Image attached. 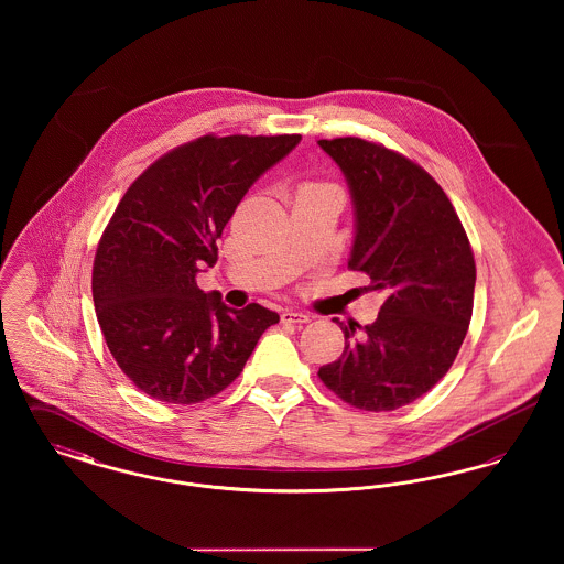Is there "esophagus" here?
Returning <instances> with one entry per match:
<instances>
[{
  "label": "esophagus",
  "mask_w": 564,
  "mask_h": 564,
  "mask_svg": "<svg viewBox=\"0 0 564 564\" xmlns=\"http://www.w3.org/2000/svg\"><path fill=\"white\" fill-rule=\"evenodd\" d=\"M281 322L308 323L311 322V317H308V315H304V313H297V311H292V308H288V311H283V315H281Z\"/></svg>",
  "instance_id": "1"
}]
</instances>
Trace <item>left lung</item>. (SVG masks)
Segmentation results:
<instances>
[{"mask_svg":"<svg viewBox=\"0 0 564 564\" xmlns=\"http://www.w3.org/2000/svg\"><path fill=\"white\" fill-rule=\"evenodd\" d=\"M317 143L349 186V269L366 272L370 290L384 294L375 323L334 319L345 350L319 378L359 410H395L451 370L474 308V253L453 203L425 169L357 137Z\"/></svg>","mask_w":564,"mask_h":564,"instance_id":"left-lung-1","label":"left lung"}]
</instances>
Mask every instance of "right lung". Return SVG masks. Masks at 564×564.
Returning a JSON list of instances; mask_svg holds the SVG:
<instances>
[{
  "mask_svg": "<svg viewBox=\"0 0 564 564\" xmlns=\"http://www.w3.org/2000/svg\"><path fill=\"white\" fill-rule=\"evenodd\" d=\"M300 134H205L148 166L109 219L93 267V300L120 370L150 398L198 403L224 391L279 315L241 311L196 285L217 262L224 226Z\"/></svg>",
  "mask_w": 564,
  "mask_h": 564,
  "instance_id": "1",
  "label": "right lung"
}]
</instances>
